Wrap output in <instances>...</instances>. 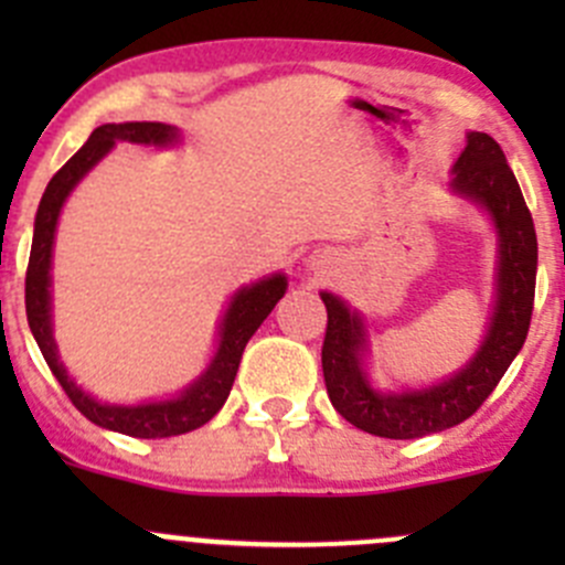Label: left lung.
Here are the masks:
<instances>
[{
    "label": "left lung",
    "mask_w": 565,
    "mask_h": 565,
    "mask_svg": "<svg viewBox=\"0 0 565 565\" xmlns=\"http://www.w3.org/2000/svg\"><path fill=\"white\" fill-rule=\"evenodd\" d=\"M451 191L476 202L498 232L492 317L481 347L459 372L426 388L377 391L363 369L369 352L363 317L339 295L319 292L328 309L322 374L330 404L341 418L369 435L415 440L467 420L487 402L527 339L539 243L520 182L492 136L467 134L465 150L451 169Z\"/></svg>",
    "instance_id": "1"
}]
</instances>
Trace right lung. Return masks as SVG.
<instances>
[{
    "label": "right lung",
    "instance_id": "obj_1",
    "mask_svg": "<svg viewBox=\"0 0 565 565\" xmlns=\"http://www.w3.org/2000/svg\"><path fill=\"white\" fill-rule=\"evenodd\" d=\"M117 141H130V145L145 147H172L180 141V130L174 125L163 122L100 125V128L89 134L87 145L60 172L51 177L35 215V235H32L30 267H26V319H30V330L35 335L45 363H49L51 374H54L56 383L62 385V391L76 404V409L84 418L104 426V429L119 431V435L156 440V437H174L199 429V426L207 424L224 407L232 383L237 377L243 350H246L248 339L256 333V328L265 322L267 315L276 309V303L287 292V276L273 273V276L259 278L250 287L237 289L232 295L218 324V347H215L213 361L177 396L141 404H108L98 402L93 393L78 388L76 380L62 366L60 350H56L54 341V322H51V254H54L56 221H60L62 204L67 202L73 188L82 182V177Z\"/></svg>",
    "mask_w": 565,
    "mask_h": 565
}]
</instances>
